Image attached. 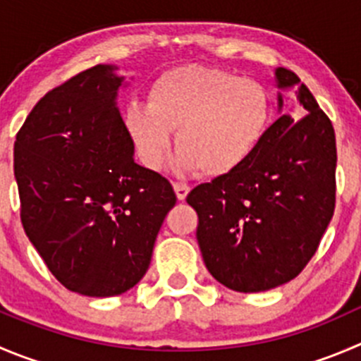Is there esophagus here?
Masks as SVG:
<instances>
[{
	"mask_svg": "<svg viewBox=\"0 0 361 361\" xmlns=\"http://www.w3.org/2000/svg\"><path fill=\"white\" fill-rule=\"evenodd\" d=\"M173 188H175V193H177L178 200H186L188 193L191 191V188L188 186V184H183V183H177Z\"/></svg>",
	"mask_w": 361,
	"mask_h": 361,
	"instance_id": "1",
	"label": "esophagus"
}]
</instances>
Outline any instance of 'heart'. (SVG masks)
Returning a JSON list of instances; mask_svg holds the SVG:
<instances>
[{"label":"heart","instance_id":"1","mask_svg":"<svg viewBox=\"0 0 361 361\" xmlns=\"http://www.w3.org/2000/svg\"><path fill=\"white\" fill-rule=\"evenodd\" d=\"M271 104L257 81L216 67H178L150 85L149 99L126 113L142 163L163 168L177 129V168L221 177L245 166L269 127Z\"/></svg>","mask_w":361,"mask_h":361}]
</instances>
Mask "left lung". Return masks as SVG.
<instances>
[{
  "label": "left lung",
  "mask_w": 361,
  "mask_h": 361,
  "mask_svg": "<svg viewBox=\"0 0 361 361\" xmlns=\"http://www.w3.org/2000/svg\"><path fill=\"white\" fill-rule=\"evenodd\" d=\"M276 80L280 88L298 85L305 115H281L245 166L186 198L198 214L197 239L209 273L238 293H262L296 278L335 211L331 120L293 71L278 68Z\"/></svg>",
  "instance_id": "1"
}]
</instances>
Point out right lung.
Returning <instances> with one entry per match:
<instances>
[{
    "label": "right lung",
    "instance_id": "add662e5",
    "mask_svg": "<svg viewBox=\"0 0 361 361\" xmlns=\"http://www.w3.org/2000/svg\"><path fill=\"white\" fill-rule=\"evenodd\" d=\"M122 80L95 65L47 92L13 143L23 228L47 269L83 296H118L149 269L177 197L135 163L115 104Z\"/></svg>",
    "mask_w": 361,
    "mask_h": 361
}]
</instances>
